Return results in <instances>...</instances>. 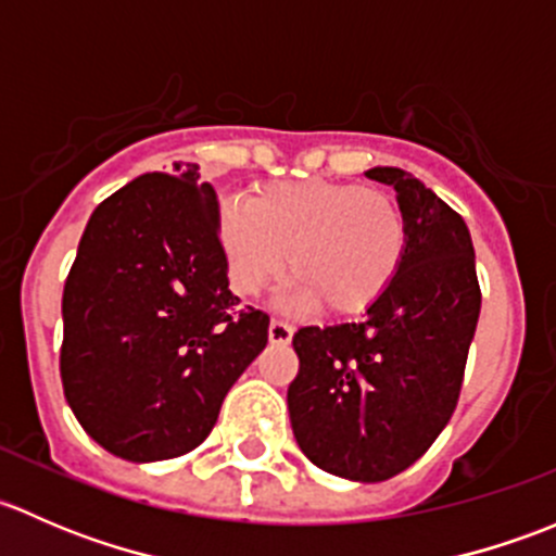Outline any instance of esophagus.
<instances>
[{"label":"esophagus","instance_id":"1","mask_svg":"<svg viewBox=\"0 0 556 556\" xmlns=\"http://www.w3.org/2000/svg\"><path fill=\"white\" fill-rule=\"evenodd\" d=\"M290 339H293V325L285 323V319H271V325H268V341L271 344H290Z\"/></svg>","mask_w":556,"mask_h":556}]
</instances>
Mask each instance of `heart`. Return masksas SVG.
<instances>
[{"instance_id": "1", "label": "heart", "mask_w": 556, "mask_h": 556, "mask_svg": "<svg viewBox=\"0 0 556 556\" xmlns=\"http://www.w3.org/2000/svg\"><path fill=\"white\" fill-rule=\"evenodd\" d=\"M217 239L231 288L257 295L285 271L288 299L357 314L390 288L406 252V223L390 195L336 179H293L226 199Z\"/></svg>"}]
</instances>
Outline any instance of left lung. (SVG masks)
I'll use <instances>...</instances> for the list:
<instances>
[{"instance_id":"1","label":"left lung","mask_w":556,"mask_h":556,"mask_svg":"<svg viewBox=\"0 0 556 556\" xmlns=\"http://www.w3.org/2000/svg\"><path fill=\"white\" fill-rule=\"evenodd\" d=\"M366 177L395 190L403 263L361 323L293 336L301 366L288 408L317 468L374 484L417 463L450 422L481 293L463 217L397 166H374Z\"/></svg>"}]
</instances>
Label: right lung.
I'll list each match as a JSON object with an SVG mask.
<instances>
[{"label": "right lung", "instance_id": "right-lung-1", "mask_svg": "<svg viewBox=\"0 0 556 556\" xmlns=\"http://www.w3.org/2000/svg\"><path fill=\"white\" fill-rule=\"evenodd\" d=\"M199 166L142 174L93 210L64 285L61 382L88 435L131 463L179 457L215 428L268 341L239 306Z\"/></svg>", "mask_w": 556, "mask_h": 556}]
</instances>
